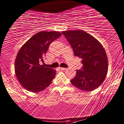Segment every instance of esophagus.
<instances>
[{"mask_svg":"<svg viewBox=\"0 0 124 124\" xmlns=\"http://www.w3.org/2000/svg\"><path fill=\"white\" fill-rule=\"evenodd\" d=\"M60 69H61V70H67V69H66V68H63V67H60Z\"/></svg>","mask_w":124,"mask_h":124,"instance_id":"esophagus-1","label":"esophagus"}]
</instances>
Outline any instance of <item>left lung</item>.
Returning a JSON list of instances; mask_svg holds the SVG:
<instances>
[{"label":"left lung","mask_w":124,"mask_h":124,"mask_svg":"<svg viewBox=\"0 0 124 124\" xmlns=\"http://www.w3.org/2000/svg\"><path fill=\"white\" fill-rule=\"evenodd\" d=\"M62 33L71 45L75 56L82 59V69L76 70L71 84L87 92L98 88L105 80L108 70L107 55L101 44L93 36L81 30Z\"/></svg>","instance_id":"left-lung-1"}]
</instances>
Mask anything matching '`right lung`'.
<instances>
[{
    "instance_id": "add662e5",
    "label": "right lung",
    "mask_w": 124,
    "mask_h": 124,
    "mask_svg": "<svg viewBox=\"0 0 124 124\" xmlns=\"http://www.w3.org/2000/svg\"><path fill=\"white\" fill-rule=\"evenodd\" d=\"M62 35L57 31H43L36 33L22 46L15 62V71L18 81L27 91L39 92L48 87L54 79L56 71L45 67V54L50 44Z\"/></svg>"
}]
</instances>
